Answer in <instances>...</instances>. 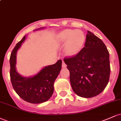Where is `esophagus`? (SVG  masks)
Returning <instances> with one entry per match:
<instances>
[{
	"label": "esophagus",
	"mask_w": 121,
	"mask_h": 121,
	"mask_svg": "<svg viewBox=\"0 0 121 121\" xmlns=\"http://www.w3.org/2000/svg\"><path fill=\"white\" fill-rule=\"evenodd\" d=\"M62 68L66 67V64L65 63L64 61H63V60H62Z\"/></svg>",
	"instance_id": "esophagus-1"
}]
</instances>
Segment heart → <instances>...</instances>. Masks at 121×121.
<instances>
[{
  "mask_svg": "<svg viewBox=\"0 0 121 121\" xmlns=\"http://www.w3.org/2000/svg\"><path fill=\"white\" fill-rule=\"evenodd\" d=\"M63 41L66 43V52L69 55H76L81 50L85 41V36L80 30H66L62 33Z\"/></svg>",
  "mask_w": 121,
  "mask_h": 121,
  "instance_id": "b5f03b06",
  "label": "heart"
}]
</instances>
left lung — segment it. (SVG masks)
<instances>
[{
    "mask_svg": "<svg viewBox=\"0 0 121 121\" xmlns=\"http://www.w3.org/2000/svg\"><path fill=\"white\" fill-rule=\"evenodd\" d=\"M70 72L72 89L78 96L100 94L109 81V53L100 39L87 31L85 47L74 56L64 59Z\"/></svg>",
    "mask_w": 121,
    "mask_h": 121,
    "instance_id": "8db88e82",
    "label": "left lung"
}]
</instances>
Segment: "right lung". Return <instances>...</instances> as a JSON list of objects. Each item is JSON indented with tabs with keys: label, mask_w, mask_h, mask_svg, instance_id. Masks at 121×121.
<instances>
[{
	"label": "right lung",
	"mask_w": 121,
	"mask_h": 121,
	"mask_svg": "<svg viewBox=\"0 0 121 121\" xmlns=\"http://www.w3.org/2000/svg\"><path fill=\"white\" fill-rule=\"evenodd\" d=\"M25 39L26 36L16 44L11 54V81L13 89L23 100L32 104L43 103L52 95L54 82L61 69L62 60H59L55 64L45 66L34 77H22L16 70L15 65L16 52Z\"/></svg>",
	"instance_id": "add662e5"
}]
</instances>
